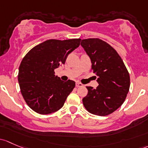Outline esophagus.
<instances>
[{"label": "esophagus", "mask_w": 148, "mask_h": 148, "mask_svg": "<svg viewBox=\"0 0 148 148\" xmlns=\"http://www.w3.org/2000/svg\"><path fill=\"white\" fill-rule=\"evenodd\" d=\"M84 85L82 84V83H80V82H77V83H76V86L77 87H82Z\"/></svg>", "instance_id": "1"}]
</instances>
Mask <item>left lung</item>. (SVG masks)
<instances>
[{"label": "left lung", "mask_w": 148, "mask_h": 148, "mask_svg": "<svg viewBox=\"0 0 148 148\" xmlns=\"http://www.w3.org/2000/svg\"><path fill=\"white\" fill-rule=\"evenodd\" d=\"M81 45L91 59V69L98 76L96 88L86 86L88 94L83 99L89 113L105 116L113 113L125 101L130 75L116 49L99 38L82 40Z\"/></svg>", "instance_id": "left-lung-1"}]
</instances>
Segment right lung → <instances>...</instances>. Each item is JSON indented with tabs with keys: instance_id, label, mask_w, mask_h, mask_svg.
<instances>
[{
	"instance_id": "add662e5",
	"label": "right lung",
	"mask_w": 148,
	"mask_h": 148,
	"mask_svg": "<svg viewBox=\"0 0 148 148\" xmlns=\"http://www.w3.org/2000/svg\"><path fill=\"white\" fill-rule=\"evenodd\" d=\"M81 39L48 40L34 47L22 60L18 71L21 94L28 106L42 115L60 110L75 87L74 81L63 82L54 69L80 45Z\"/></svg>"
}]
</instances>
